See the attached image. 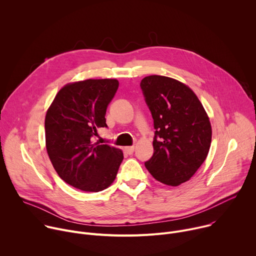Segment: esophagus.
Returning <instances> with one entry per match:
<instances>
[{
	"label": "esophagus",
	"mask_w": 256,
	"mask_h": 256,
	"mask_svg": "<svg viewBox=\"0 0 256 256\" xmlns=\"http://www.w3.org/2000/svg\"><path fill=\"white\" fill-rule=\"evenodd\" d=\"M124 151H126V154L132 155V154L134 152V146H132V147H126V148H124Z\"/></svg>",
	"instance_id": "obj_1"
}]
</instances>
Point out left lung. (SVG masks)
<instances>
[{
  "instance_id": "1",
  "label": "left lung",
  "mask_w": 256,
  "mask_h": 256,
  "mask_svg": "<svg viewBox=\"0 0 256 256\" xmlns=\"http://www.w3.org/2000/svg\"><path fill=\"white\" fill-rule=\"evenodd\" d=\"M156 130L154 154L144 163L151 175L169 186L190 180L206 160L212 126L196 93L182 82L159 75L140 82Z\"/></svg>"
}]
</instances>
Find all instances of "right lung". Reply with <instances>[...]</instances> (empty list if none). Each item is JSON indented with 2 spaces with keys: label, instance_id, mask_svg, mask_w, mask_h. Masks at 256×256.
Wrapping results in <instances>:
<instances>
[{
  "label": "right lung",
  "instance_id": "1",
  "mask_svg": "<svg viewBox=\"0 0 256 256\" xmlns=\"http://www.w3.org/2000/svg\"><path fill=\"white\" fill-rule=\"evenodd\" d=\"M116 79H87L64 85L48 107L46 147L58 176L68 184L98 192L114 181L124 153L93 142L97 130L107 128L108 104L118 88Z\"/></svg>",
  "mask_w": 256,
  "mask_h": 256
}]
</instances>
